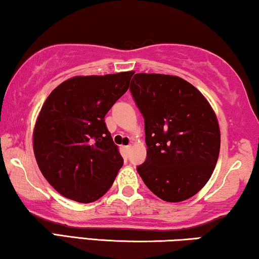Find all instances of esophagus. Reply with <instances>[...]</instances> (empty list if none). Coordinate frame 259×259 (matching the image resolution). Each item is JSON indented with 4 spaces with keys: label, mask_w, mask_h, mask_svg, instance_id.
<instances>
[{
    "label": "esophagus",
    "mask_w": 259,
    "mask_h": 259,
    "mask_svg": "<svg viewBox=\"0 0 259 259\" xmlns=\"http://www.w3.org/2000/svg\"><path fill=\"white\" fill-rule=\"evenodd\" d=\"M130 149H131V145H126V146H124V151L128 153L129 151H130Z\"/></svg>",
    "instance_id": "esophagus-1"
}]
</instances>
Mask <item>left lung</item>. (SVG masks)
Wrapping results in <instances>:
<instances>
[{
	"label": "left lung",
	"mask_w": 259,
	"mask_h": 259,
	"mask_svg": "<svg viewBox=\"0 0 259 259\" xmlns=\"http://www.w3.org/2000/svg\"><path fill=\"white\" fill-rule=\"evenodd\" d=\"M130 91L144 116L146 160L137 167L158 198H192L213 175L221 145L210 103L188 81L176 75L137 73Z\"/></svg>",
	"instance_id": "1"
}]
</instances>
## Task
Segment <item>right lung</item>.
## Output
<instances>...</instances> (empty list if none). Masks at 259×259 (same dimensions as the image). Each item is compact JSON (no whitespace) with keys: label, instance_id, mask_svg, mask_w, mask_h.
<instances>
[{"label":"right lung","instance_id":"1","mask_svg":"<svg viewBox=\"0 0 259 259\" xmlns=\"http://www.w3.org/2000/svg\"><path fill=\"white\" fill-rule=\"evenodd\" d=\"M134 73L73 76L45 100L34 123L33 153L41 175L65 198L94 202L113 185L123 158L105 116Z\"/></svg>","mask_w":259,"mask_h":259}]
</instances>
